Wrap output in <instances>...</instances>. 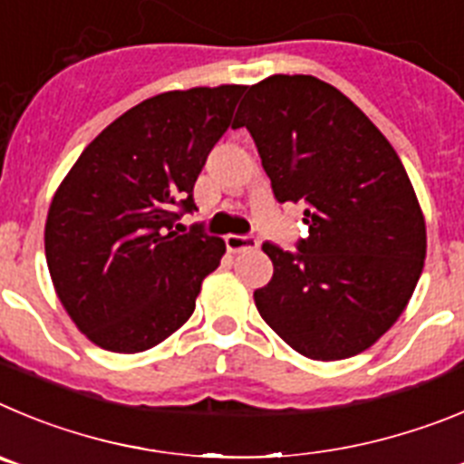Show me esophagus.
<instances>
[{
	"mask_svg": "<svg viewBox=\"0 0 464 464\" xmlns=\"http://www.w3.org/2000/svg\"><path fill=\"white\" fill-rule=\"evenodd\" d=\"M224 242H227L228 252H233V254L258 247V240L254 236H236V233H231V236L224 237Z\"/></svg>",
	"mask_w": 464,
	"mask_h": 464,
	"instance_id": "34e87169",
	"label": "esophagus"
}]
</instances>
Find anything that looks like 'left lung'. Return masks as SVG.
Segmentation results:
<instances>
[{"mask_svg": "<svg viewBox=\"0 0 464 464\" xmlns=\"http://www.w3.org/2000/svg\"><path fill=\"white\" fill-rule=\"evenodd\" d=\"M247 127L279 203H303L295 252L263 242L273 279L258 314L291 349L340 361L398 321L425 261V219L393 145L337 87L270 76L249 87L233 129Z\"/></svg>", "mask_w": 464, "mask_h": 464, "instance_id": "left-lung-1", "label": "left lung"}]
</instances>
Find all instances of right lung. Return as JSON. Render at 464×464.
I'll return each instance as SVG.
<instances>
[{"instance_id":"obj_1","label":"right lung","mask_w":464,"mask_h":464,"mask_svg":"<svg viewBox=\"0 0 464 464\" xmlns=\"http://www.w3.org/2000/svg\"><path fill=\"white\" fill-rule=\"evenodd\" d=\"M242 85L145 99L92 140L45 222V261L64 310L102 349H152L191 316L227 245L194 224V182L231 127Z\"/></svg>"}]
</instances>
